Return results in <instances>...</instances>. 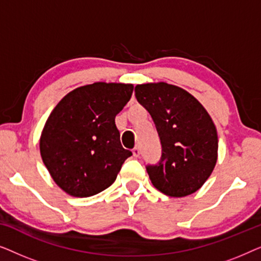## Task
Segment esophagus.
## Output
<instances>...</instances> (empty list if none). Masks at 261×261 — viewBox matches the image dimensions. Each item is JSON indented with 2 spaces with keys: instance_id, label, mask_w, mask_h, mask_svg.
I'll list each match as a JSON object with an SVG mask.
<instances>
[{
  "instance_id": "esophagus-1",
  "label": "esophagus",
  "mask_w": 261,
  "mask_h": 261,
  "mask_svg": "<svg viewBox=\"0 0 261 261\" xmlns=\"http://www.w3.org/2000/svg\"><path fill=\"white\" fill-rule=\"evenodd\" d=\"M132 152H133V155L135 156V158H138V156L140 155V147H139V146H135Z\"/></svg>"
}]
</instances>
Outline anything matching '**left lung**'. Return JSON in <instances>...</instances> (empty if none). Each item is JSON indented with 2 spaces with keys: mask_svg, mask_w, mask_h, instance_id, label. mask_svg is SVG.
<instances>
[{
  "mask_svg": "<svg viewBox=\"0 0 261 261\" xmlns=\"http://www.w3.org/2000/svg\"><path fill=\"white\" fill-rule=\"evenodd\" d=\"M135 97L154 121L163 154L146 167L152 184L170 197H184L201 189L217 162L216 127L204 107L176 85L138 84Z\"/></svg>",
  "mask_w": 261,
  "mask_h": 261,
  "instance_id": "obj_1",
  "label": "left lung"
}]
</instances>
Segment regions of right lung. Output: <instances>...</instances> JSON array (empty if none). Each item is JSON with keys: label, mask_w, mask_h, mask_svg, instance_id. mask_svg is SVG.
<instances>
[{"label": "right lung", "mask_w": 261, "mask_h": 261, "mask_svg": "<svg viewBox=\"0 0 261 261\" xmlns=\"http://www.w3.org/2000/svg\"><path fill=\"white\" fill-rule=\"evenodd\" d=\"M133 84L96 82L60 99L46 121L40 154L52 179L73 197H89L115 181L132 152L120 141L115 116Z\"/></svg>", "instance_id": "add662e5"}]
</instances>
